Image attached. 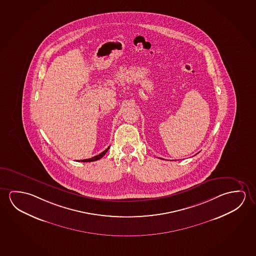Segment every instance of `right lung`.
Listing matches in <instances>:
<instances>
[{
  "mask_svg": "<svg viewBox=\"0 0 256 256\" xmlns=\"http://www.w3.org/2000/svg\"><path fill=\"white\" fill-rule=\"evenodd\" d=\"M108 148H110V146L106 150L103 151V152H102L100 154H98V156H94V158H88V159H84V160H80L81 162H94V161H97V160H98V159L102 158H103V156L106 153V151L108 150ZM79 161V160H78ZM79 161V162H80Z\"/></svg>",
  "mask_w": 256,
  "mask_h": 256,
  "instance_id": "add662e5",
  "label": "right lung"
}]
</instances>
